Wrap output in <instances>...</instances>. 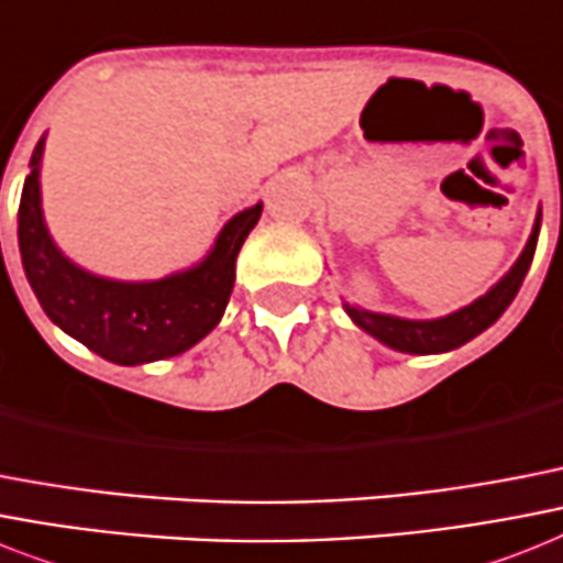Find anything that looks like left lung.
<instances>
[{
    "instance_id": "8db88e82",
    "label": "left lung",
    "mask_w": 563,
    "mask_h": 563,
    "mask_svg": "<svg viewBox=\"0 0 563 563\" xmlns=\"http://www.w3.org/2000/svg\"><path fill=\"white\" fill-rule=\"evenodd\" d=\"M538 228H541V217L534 219L527 249H523V254H520L518 263L511 266V272L506 274L504 280L497 283L492 291L477 297L472 306H465V309L448 314V318H440V321H405V318H393V314L364 312V309H355V306H346V312L364 332H369V335L378 338L382 344L393 346V350H401V353L428 355L456 350L465 341L477 338L483 329L492 327L506 312V306L515 300L520 283H523L529 266H532L534 245H538Z\"/></svg>"
}]
</instances>
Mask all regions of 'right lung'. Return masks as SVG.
<instances>
[{
    "label": "right lung",
    "instance_id": "right-lung-1",
    "mask_svg": "<svg viewBox=\"0 0 563 563\" xmlns=\"http://www.w3.org/2000/svg\"><path fill=\"white\" fill-rule=\"evenodd\" d=\"M40 139L31 155V176L20 199V254L36 300L63 332L100 358L147 364L199 344L225 312L234 289L242 242L257 225L263 205L236 213L219 234L205 263L155 283H121L68 263L52 242L40 208Z\"/></svg>",
    "mask_w": 563,
    "mask_h": 563
}]
</instances>
